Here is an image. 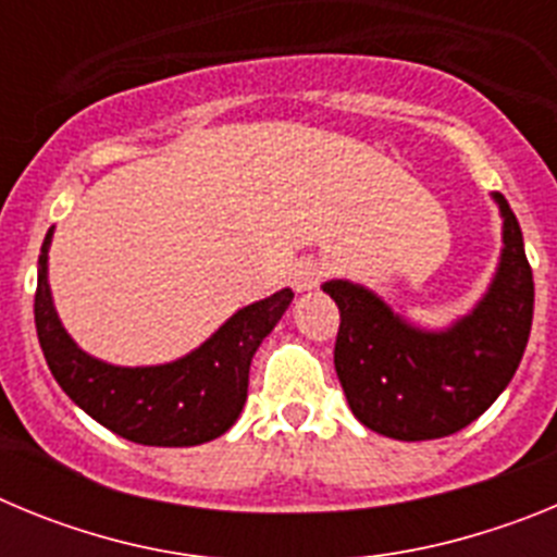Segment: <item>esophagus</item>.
<instances>
[{
	"instance_id": "obj_1",
	"label": "esophagus",
	"mask_w": 557,
	"mask_h": 557,
	"mask_svg": "<svg viewBox=\"0 0 557 557\" xmlns=\"http://www.w3.org/2000/svg\"><path fill=\"white\" fill-rule=\"evenodd\" d=\"M321 278H323V268L318 262H312V259L298 262L293 268V273H289V284H293L295 293H309V289H314L318 284H321Z\"/></svg>"
}]
</instances>
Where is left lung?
Here are the masks:
<instances>
[{
	"instance_id": "8db88e82",
	"label": "left lung",
	"mask_w": 557,
	"mask_h": 557,
	"mask_svg": "<svg viewBox=\"0 0 557 557\" xmlns=\"http://www.w3.org/2000/svg\"><path fill=\"white\" fill-rule=\"evenodd\" d=\"M502 253L471 312L424 329L385 298L348 278L323 293L337 304L334 371L359 424L396 441H435L460 432L508 387L533 326V270L516 214L499 191Z\"/></svg>"
}]
</instances>
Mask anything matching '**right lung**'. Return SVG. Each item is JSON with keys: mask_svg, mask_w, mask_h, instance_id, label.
Returning a JSON list of instances; mask_svg holds the SVG:
<instances>
[{"mask_svg": "<svg viewBox=\"0 0 557 557\" xmlns=\"http://www.w3.org/2000/svg\"><path fill=\"white\" fill-rule=\"evenodd\" d=\"M52 234L38 256L36 332L63 393L97 424L141 446H198L228 432L248 398L250 359L289 309L293 289L236 309L195 351L164 366H111L83 351L58 318L49 289Z\"/></svg>", "mask_w": 557, "mask_h": 557, "instance_id": "1", "label": "right lung"}]
</instances>
